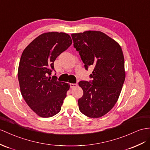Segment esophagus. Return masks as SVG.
I'll use <instances>...</instances> for the list:
<instances>
[{
    "label": "esophagus",
    "mask_w": 150,
    "mask_h": 150,
    "mask_svg": "<svg viewBox=\"0 0 150 150\" xmlns=\"http://www.w3.org/2000/svg\"><path fill=\"white\" fill-rule=\"evenodd\" d=\"M76 86H77V83H70V87L71 89H73V88H74Z\"/></svg>",
    "instance_id": "34e87169"
}]
</instances>
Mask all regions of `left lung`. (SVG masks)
I'll use <instances>...</instances> for the list:
<instances>
[{"label": "left lung", "mask_w": 150, "mask_h": 150, "mask_svg": "<svg viewBox=\"0 0 150 150\" xmlns=\"http://www.w3.org/2000/svg\"><path fill=\"white\" fill-rule=\"evenodd\" d=\"M74 47L84 67L94 68L89 81L79 82L83 94L78 100L80 112L91 118H99L116 104L125 81L124 57L116 41L105 33L87 31L73 33Z\"/></svg>", "instance_id": "1"}]
</instances>
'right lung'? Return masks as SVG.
I'll use <instances>...</instances> for the list:
<instances>
[{"mask_svg":"<svg viewBox=\"0 0 150 150\" xmlns=\"http://www.w3.org/2000/svg\"><path fill=\"white\" fill-rule=\"evenodd\" d=\"M71 44L67 33H45L35 38L22 53L18 72L21 93L30 108L41 117L59 113L67 96L68 83L57 81L55 76L51 75L54 61Z\"/></svg>","mask_w":150,"mask_h":150,"instance_id":"add662e5","label":"right lung"}]
</instances>
